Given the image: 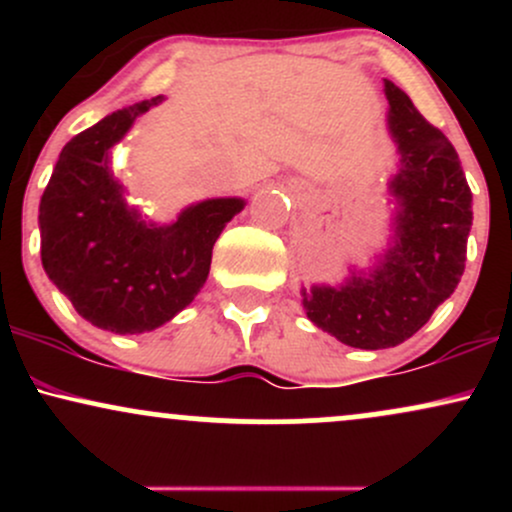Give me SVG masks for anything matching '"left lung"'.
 Returning <instances> with one entry per match:
<instances>
[{
    "instance_id": "obj_1",
    "label": "left lung",
    "mask_w": 512,
    "mask_h": 512,
    "mask_svg": "<svg viewBox=\"0 0 512 512\" xmlns=\"http://www.w3.org/2000/svg\"><path fill=\"white\" fill-rule=\"evenodd\" d=\"M383 84L387 132L397 146V173L387 180V245L368 267L349 264L339 284L301 286L303 310L315 327L368 351L407 342L452 296L472 228V190L457 151L402 88L390 79Z\"/></svg>"
}]
</instances>
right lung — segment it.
<instances>
[{
  "instance_id": "add662e5",
  "label": "right lung",
  "mask_w": 512,
  "mask_h": 512,
  "mask_svg": "<svg viewBox=\"0 0 512 512\" xmlns=\"http://www.w3.org/2000/svg\"><path fill=\"white\" fill-rule=\"evenodd\" d=\"M163 96L105 115L57 158L40 199V260L84 320L115 334L166 325L207 284L211 250L243 197L187 204L158 223L129 202L113 149Z\"/></svg>"
}]
</instances>
